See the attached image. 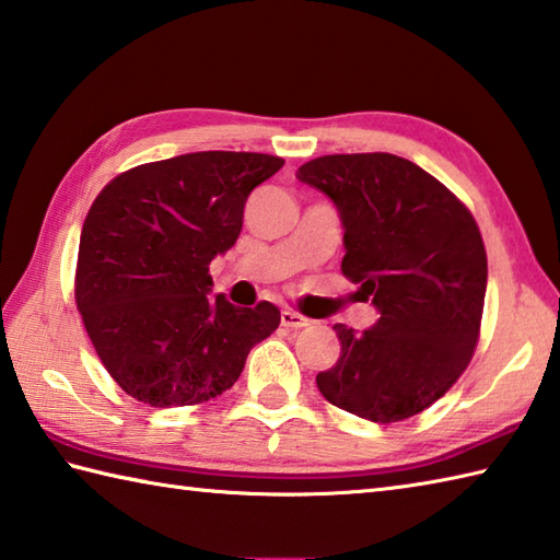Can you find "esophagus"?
I'll list each match as a JSON object with an SVG mask.
<instances>
[{
  "label": "esophagus",
  "instance_id": "1",
  "mask_svg": "<svg viewBox=\"0 0 560 560\" xmlns=\"http://www.w3.org/2000/svg\"><path fill=\"white\" fill-rule=\"evenodd\" d=\"M281 325L289 327V330H301V327L311 325V320H308V317H303L301 313L283 308V311H281Z\"/></svg>",
  "mask_w": 560,
  "mask_h": 560
}]
</instances>
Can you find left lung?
Returning <instances> with one entry per match:
<instances>
[{
  "label": "left lung",
  "instance_id": "obj_1",
  "mask_svg": "<svg viewBox=\"0 0 560 560\" xmlns=\"http://www.w3.org/2000/svg\"><path fill=\"white\" fill-rule=\"evenodd\" d=\"M295 177L335 203L342 273L378 311L364 332L335 325L342 352L317 374V388L357 418L408 420L440 400L474 357L488 287L474 215L432 174L390 152L325 155Z\"/></svg>",
  "mask_w": 560,
  "mask_h": 560
}]
</instances>
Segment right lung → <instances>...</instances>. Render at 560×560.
Wrapping results in <instances>:
<instances>
[{
    "label": "right lung",
    "mask_w": 560,
    "mask_h": 560,
    "mask_svg": "<svg viewBox=\"0 0 560 560\" xmlns=\"http://www.w3.org/2000/svg\"><path fill=\"white\" fill-rule=\"evenodd\" d=\"M283 167L261 152L208 150L118 174L80 237L74 301L108 374L130 398L182 408L221 396L277 305L237 308L211 293L208 265L235 245L247 196Z\"/></svg>",
    "instance_id": "right-lung-1"
}]
</instances>
